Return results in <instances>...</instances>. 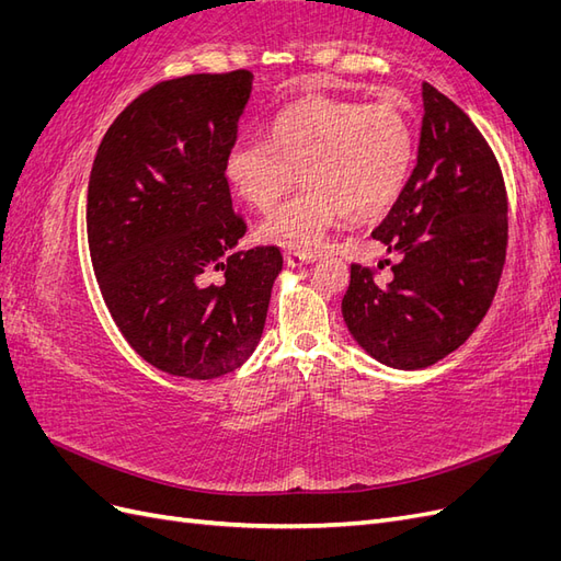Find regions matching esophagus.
Returning <instances> with one entry per match:
<instances>
[{"label": "esophagus", "mask_w": 561, "mask_h": 561, "mask_svg": "<svg viewBox=\"0 0 561 561\" xmlns=\"http://www.w3.org/2000/svg\"><path fill=\"white\" fill-rule=\"evenodd\" d=\"M316 260V252L309 250H287L285 252V262L290 266H304V264H311Z\"/></svg>", "instance_id": "esophagus-1"}]
</instances>
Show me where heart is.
<instances>
[{
    "label": "heart",
    "instance_id": "1",
    "mask_svg": "<svg viewBox=\"0 0 561 561\" xmlns=\"http://www.w3.org/2000/svg\"><path fill=\"white\" fill-rule=\"evenodd\" d=\"M414 126L390 103L365 105L344 98H311L285 110L262 138H239L225 159L231 186L266 213L293 190H304L260 227L268 243L316 245L344 215L367 222L396 206L412 173Z\"/></svg>",
    "mask_w": 561,
    "mask_h": 561
}]
</instances>
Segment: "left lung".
I'll return each instance as SVG.
<instances>
[{"label": "left lung", "instance_id": "left-lung-1", "mask_svg": "<svg viewBox=\"0 0 561 561\" xmlns=\"http://www.w3.org/2000/svg\"><path fill=\"white\" fill-rule=\"evenodd\" d=\"M419 159L371 239L390 257L351 264L346 325L371 358L431 367L480 325L507 252V192L496 154L470 116L423 83ZM391 266L388 279L380 271Z\"/></svg>", "mask_w": 561, "mask_h": 561}]
</instances>
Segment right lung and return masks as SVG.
Returning a JSON list of instances; mask_svg holds the SVG:
<instances>
[{
  "label": "right lung",
  "mask_w": 561,
  "mask_h": 561,
  "mask_svg": "<svg viewBox=\"0 0 561 561\" xmlns=\"http://www.w3.org/2000/svg\"><path fill=\"white\" fill-rule=\"evenodd\" d=\"M252 72L159 81L114 118L87 198L100 293L133 351L173 377L208 381L257 348L276 245L236 252L248 225L231 208L225 159ZM213 270L222 284H210Z\"/></svg>",
  "instance_id": "obj_1"
}]
</instances>
